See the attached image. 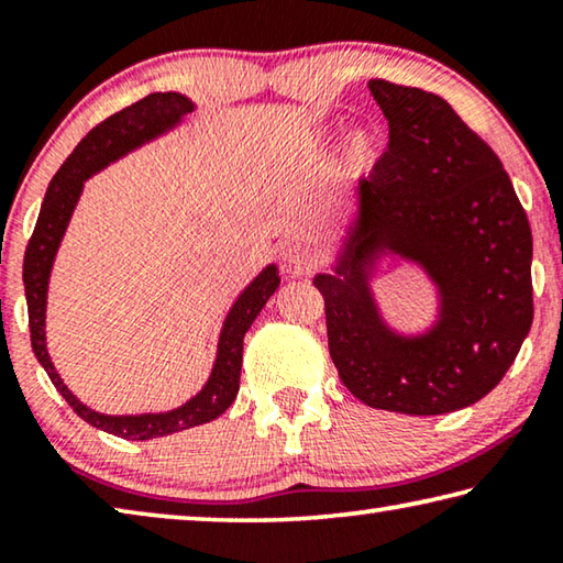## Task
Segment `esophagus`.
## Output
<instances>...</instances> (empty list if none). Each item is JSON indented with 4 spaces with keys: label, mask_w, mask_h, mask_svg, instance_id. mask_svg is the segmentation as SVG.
<instances>
[{
    "label": "esophagus",
    "mask_w": 563,
    "mask_h": 563,
    "mask_svg": "<svg viewBox=\"0 0 563 563\" xmlns=\"http://www.w3.org/2000/svg\"><path fill=\"white\" fill-rule=\"evenodd\" d=\"M285 263H288V268L295 273H310L316 268V258H312V253L302 245L290 247V251L285 253Z\"/></svg>",
    "instance_id": "esophagus-1"
}]
</instances>
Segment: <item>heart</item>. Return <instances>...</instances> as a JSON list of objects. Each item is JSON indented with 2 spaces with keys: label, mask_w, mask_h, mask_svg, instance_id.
I'll return each instance as SVG.
<instances>
[{
  "label": "heart",
  "mask_w": 563,
  "mask_h": 563,
  "mask_svg": "<svg viewBox=\"0 0 563 563\" xmlns=\"http://www.w3.org/2000/svg\"><path fill=\"white\" fill-rule=\"evenodd\" d=\"M377 151H379L377 131L365 129V131H357L355 136L350 139L345 158H347V164L352 168H365V166L373 164L375 156H377Z\"/></svg>",
  "instance_id": "1"
}]
</instances>
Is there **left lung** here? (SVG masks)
<instances>
[{
	"mask_svg": "<svg viewBox=\"0 0 563 563\" xmlns=\"http://www.w3.org/2000/svg\"><path fill=\"white\" fill-rule=\"evenodd\" d=\"M389 123L340 275H318L328 347L360 402L432 417L489 395L533 320L531 228L499 156L437 93L369 79ZM389 246L422 262L443 290L430 336L402 341L376 318L358 261Z\"/></svg>",
	"mask_w": 563,
	"mask_h": 563,
	"instance_id": "left-lung-1",
	"label": "left lung"
}]
</instances>
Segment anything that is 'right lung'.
<instances>
[{
  "instance_id": "add662e5",
  "label": "right lung",
  "mask_w": 563,
  "mask_h": 563,
  "mask_svg": "<svg viewBox=\"0 0 563 563\" xmlns=\"http://www.w3.org/2000/svg\"><path fill=\"white\" fill-rule=\"evenodd\" d=\"M194 109L186 97L180 93H148L131 107L121 109L113 117L97 123L87 136L79 141V146L71 151V156L64 161L62 168L56 170L49 188H46L44 203L40 218H36L34 233L30 238L24 253V292H26V308H30V332H32V350L36 360L49 375L52 385L59 389L62 397L69 402V407L79 415L84 422H89L97 430L109 434H117L121 440H154V437H166L174 432L190 430V427L206 424L211 419L221 417L228 407L233 405L238 395V383H241V362H243V338L253 320L258 318L263 305L268 302L275 288L280 285L275 265H268L258 278H255L243 290L241 298L228 312L225 325L221 332V342H218V357L213 365L211 379L190 402L174 409L166 415H141V417H107L93 412V409L84 407L76 399L49 360L44 342V310H46V283H49V271L59 247L62 235L69 223L71 211L76 201H79L81 186L91 174H97L111 161L126 154V151L136 148L144 141L158 136L161 131L174 126V123L186 117Z\"/></svg>"
}]
</instances>
